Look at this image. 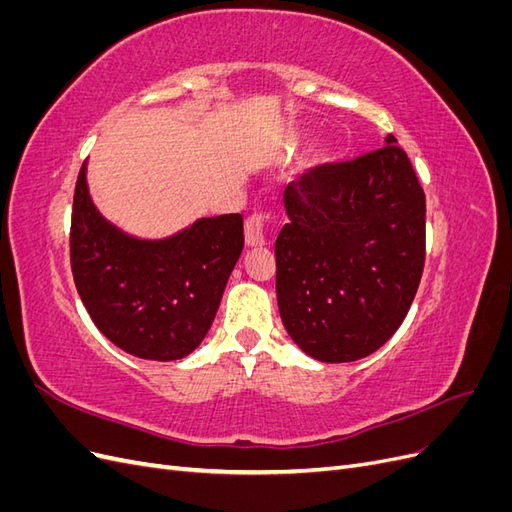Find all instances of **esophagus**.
Here are the masks:
<instances>
[{
    "label": "esophagus",
    "instance_id": "34e87169",
    "mask_svg": "<svg viewBox=\"0 0 512 512\" xmlns=\"http://www.w3.org/2000/svg\"><path fill=\"white\" fill-rule=\"evenodd\" d=\"M271 220V213H254L245 222V243L250 247L265 245V228Z\"/></svg>",
    "mask_w": 512,
    "mask_h": 512
}]
</instances>
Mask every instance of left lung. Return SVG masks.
I'll return each mask as SVG.
<instances>
[{"mask_svg":"<svg viewBox=\"0 0 512 512\" xmlns=\"http://www.w3.org/2000/svg\"><path fill=\"white\" fill-rule=\"evenodd\" d=\"M395 136L348 162L307 168L284 190L275 241L280 316L322 363L376 352L404 322L425 267V192Z\"/></svg>","mask_w":512,"mask_h":512,"instance_id":"8db88e82","label":"left lung"}]
</instances>
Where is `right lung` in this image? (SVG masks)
Returning <instances> with one entry per match:
<instances>
[{"mask_svg":"<svg viewBox=\"0 0 512 512\" xmlns=\"http://www.w3.org/2000/svg\"><path fill=\"white\" fill-rule=\"evenodd\" d=\"M241 250L239 213L203 218L164 241L123 235L91 203L81 166L72 277L91 320L121 350L151 361L188 356L205 339Z\"/></svg>","mask_w":512,"mask_h":512,"instance_id":"add662e5","label":"right lung"}]
</instances>
